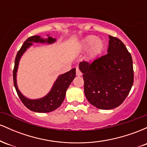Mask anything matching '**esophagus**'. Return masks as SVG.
<instances>
[{
	"label": "esophagus",
	"instance_id": "esophagus-1",
	"mask_svg": "<svg viewBox=\"0 0 147 147\" xmlns=\"http://www.w3.org/2000/svg\"><path fill=\"white\" fill-rule=\"evenodd\" d=\"M76 75H77V76H82V72L79 70V69L78 68H76Z\"/></svg>",
	"mask_w": 147,
	"mask_h": 147
}]
</instances>
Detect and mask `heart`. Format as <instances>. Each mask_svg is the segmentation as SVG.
Returning a JSON list of instances; mask_svg holds the SVG:
<instances>
[{
  "instance_id": "1",
  "label": "heart",
  "mask_w": 147,
  "mask_h": 147,
  "mask_svg": "<svg viewBox=\"0 0 147 147\" xmlns=\"http://www.w3.org/2000/svg\"><path fill=\"white\" fill-rule=\"evenodd\" d=\"M91 45V52L96 53L103 47V42L102 40L97 39V37L95 36H89L84 40L83 46L84 48H88Z\"/></svg>"
}]
</instances>
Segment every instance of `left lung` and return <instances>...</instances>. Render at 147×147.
Here are the masks:
<instances>
[{
	"instance_id": "left-lung-1",
	"label": "left lung",
	"mask_w": 147,
	"mask_h": 147,
	"mask_svg": "<svg viewBox=\"0 0 147 147\" xmlns=\"http://www.w3.org/2000/svg\"><path fill=\"white\" fill-rule=\"evenodd\" d=\"M108 53L91 63L82 61L84 93L92 105L102 110L122 104L133 84V60L119 38L109 36Z\"/></svg>"
}]
</instances>
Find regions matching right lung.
Masks as SVG:
<instances>
[{"label": "right lung", "mask_w": 147, "mask_h": 147, "mask_svg": "<svg viewBox=\"0 0 147 147\" xmlns=\"http://www.w3.org/2000/svg\"><path fill=\"white\" fill-rule=\"evenodd\" d=\"M47 36L48 37L46 38H42L40 36H36V35L29 37L24 42L16 55V59H15L14 68L13 70L14 85L20 99L28 109L36 113H49L58 109L63 103L65 99L67 89L73 79H75L76 75L75 68H72L70 71L60 75L57 77L50 92L44 97L39 99H30L27 98L21 93V91L18 90L17 82H16V73H17L18 64H19L22 55L25 53L27 49L33 45V43L51 44L57 41L56 38H52V36H50V35L48 34Z\"/></svg>", "instance_id": "1"}]
</instances>
